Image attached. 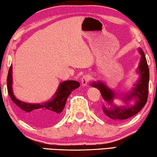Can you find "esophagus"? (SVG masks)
<instances>
[{"mask_svg":"<svg viewBox=\"0 0 157 157\" xmlns=\"http://www.w3.org/2000/svg\"><path fill=\"white\" fill-rule=\"evenodd\" d=\"M90 79V75H84L83 77H82L81 79V83L82 86H86L87 84Z\"/></svg>","mask_w":157,"mask_h":157,"instance_id":"34e87169","label":"esophagus"}]
</instances>
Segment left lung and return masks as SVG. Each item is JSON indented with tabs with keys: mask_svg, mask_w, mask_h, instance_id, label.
I'll return each instance as SVG.
<instances>
[{
	"mask_svg": "<svg viewBox=\"0 0 157 157\" xmlns=\"http://www.w3.org/2000/svg\"><path fill=\"white\" fill-rule=\"evenodd\" d=\"M140 59L136 73L139 79L132 89L123 95H118L102 81L93 82L91 86L97 88L101 93L106 105L103 104L102 111L108 118L115 121H123L136 115L144 107L147 100L150 73L147 60L142 49L139 48ZM119 97L125 105L119 107L114 105L113 100ZM134 101L133 105L129 102ZM130 105H129V104Z\"/></svg>",
	"mask_w": 157,
	"mask_h": 157,
	"instance_id": "8db88e82",
	"label": "left lung"
}]
</instances>
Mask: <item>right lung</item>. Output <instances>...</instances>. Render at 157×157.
<instances>
[{
	"mask_svg": "<svg viewBox=\"0 0 157 157\" xmlns=\"http://www.w3.org/2000/svg\"><path fill=\"white\" fill-rule=\"evenodd\" d=\"M12 65L10 66L7 79L9 95L15 105L20 109L23 116L28 121H33L36 117H43L50 122H55L60 118L64 109L66 100L73 90L80 86L78 82L67 80L61 82L55 95L43 103H28L21 101L15 97L12 89Z\"/></svg>",
	"mask_w": 157,
	"mask_h": 157,
	"instance_id": "right-lung-1",
	"label": "right lung"
}]
</instances>
